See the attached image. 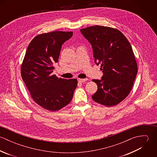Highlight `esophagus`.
<instances>
[{
  "instance_id": "esophagus-1",
  "label": "esophagus",
  "mask_w": 157,
  "mask_h": 157,
  "mask_svg": "<svg viewBox=\"0 0 157 157\" xmlns=\"http://www.w3.org/2000/svg\"><path fill=\"white\" fill-rule=\"evenodd\" d=\"M88 79L87 78H78V82H80V83H83L85 82L86 81H87Z\"/></svg>"
}]
</instances>
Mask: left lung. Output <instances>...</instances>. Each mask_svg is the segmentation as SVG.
Returning <instances> with one entry per match:
<instances>
[{"label": "left lung", "instance_id": "1", "mask_svg": "<svg viewBox=\"0 0 157 157\" xmlns=\"http://www.w3.org/2000/svg\"><path fill=\"white\" fill-rule=\"evenodd\" d=\"M92 45L95 63L101 64V80H92L98 86L92 96L94 101L111 107L122 101L132 88L137 64L132 46L118 30L95 25L81 29Z\"/></svg>", "mask_w": 157, "mask_h": 157}]
</instances>
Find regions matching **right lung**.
I'll use <instances>...</instances> for the list:
<instances>
[{"label": "right lung", "instance_id": "obj_1", "mask_svg": "<svg viewBox=\"0 0 157 157\" xmlns=\"http://www.w3.org/2000/svg\"><path fill=\"white\" fill-rule=\"evenodd\" d=\"M72 32L52 31L36 36L26 49L21 75L33 100L46 110L56 111L68 105L77 80L58 78L52 72L58 62L62 46Z\"/></svg>", "mask_w": 157, "mask_h": 157}]
</instances>
